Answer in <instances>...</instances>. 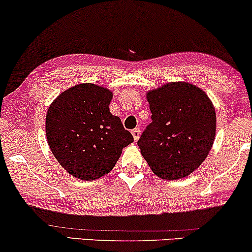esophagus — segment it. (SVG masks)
<instances>
[{"label": "esophagus", "instance_id": "obj_1", "mask_svg": "<svg viewBox=\"0 0 252 252\" xmlns=\"http://www.w3.org/2000/svg\"><path fill=\"white\" fill-rule=\"evenodd\" d=\"M140 134H141V132H140L139 128H135V129L132 130V135L134 138V141H138L139 138H140Z\"/></svg>", "mask_w": 252, "mask_h": 252}]
</instances>
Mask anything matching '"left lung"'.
<instances>
[{
	"instance_id": "left-lung-1",
	"label": "left lung",
	"mask_w": 252,
	"mask_h": 252,
	"mask_svg": "<svg viewBox=\"0 0 252 252\" xmlns=\"http://www.w3.org/2000/svg\"><path fill=\"white\" fill-rule=\"evenodd\" d=\"M152 123L138 146L152 171L175 181L193 172L207 158L217 116L207 94L194 84L170 82L147 93Z\"/></svg>"
}]
</instances>
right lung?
I'll return each mask as SVG.
<instances>
[{"mask_svg":"<svg viewBox=\"0 0 252 252\" xmlns=\"http://www.w3.org/2000/svg\"><path fill=\"white\" fill-rule=\"evenodd\" d=\"M112 91L77 84L53 100L46 114L51 152L68 174L93 181L109 174L123 148L134 141L119 117L110 112Z\"/></svg>","mask_w":252,"mask_h":252,"instance_id":"obj_1","label":"right lung"}]
</instances>
